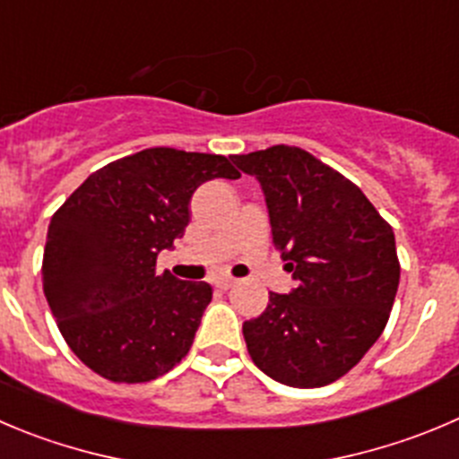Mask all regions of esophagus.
Returning <instances> with one entry per match:
<instances>
[{
    "mask_svg": "<svg viewBox=\"0 0 459 459\" xmlns=\"http://www.w3.org/2000/svg\"><path fill=\"white\" fill-rule=\"evenodd\" d=\"M237 283V279L230 277V274H221V277L213 279V286L221 288V290H227V288H232Z\"/></svg>",
    "mask_w": 459,
    "mask_h": 459,
    "instance_id": "1",
    "label": "esophagus"
}]
</instances>
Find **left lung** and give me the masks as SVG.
<instances>
[{
	"label": "left lung",
	"instance_id": "1",
	"mask_svg": "<svg viewBox=\"0 0 459 459\" xmlns=\"http://www.w3.org/2000/svg\"><path fill=\"white\" fill-rule=\"evenodd\" d=\"M264 189L273 243L298 286L243 322L264 374L290 387L338 381L383 333L399 288L394 232L365 194L298 146L232 155Z\"/></svg>",
	"mask_w": 459,
	"mask_h": 459
}]
</instances>
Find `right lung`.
Wrapping results in <instances>:
<instances>
[{
  "instance_id": "right-lung-1",
  "label": "right lung",
  "mask_w": 459,
  "mask_h": 459,
  "mask_svg": "<svg viewBox=\"0 0 459 459\" xmlns=\"http://www.w3.org/2000/svg\"><path fill=\"white\" fill-rule=\"evenodd\" d=\"M241 173L222 155L146 148L91 173L54 213L42 286L65 342L91 372L146 383L189 353L207 281L155 273L189 225L194 191Z\"/></svg>"
}]
</instances>
